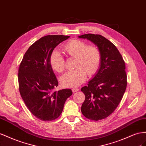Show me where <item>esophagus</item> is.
<instances>
[{
  "instance_id": "1",
  "label": "esophagus",
  "mask_w": 146,
  "mask_h": 146,
  "mask_svg": "<svg viewBox=\"0 0 146 146\" xmlns=\"http://www.w3.org/2000/svg\"><path fill=\"white\" fill-rule=\"evenodd\" d=\"M78 90H79V89H78V88H73L72 89V91H73V93L76 92H78Z\"/></svg>"
}]
</instances>
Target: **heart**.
<instances>
[{"label":"heart","mask_w":146,"mask_h":146,"mask_svg":"<svg viewBox=\"0 0 146 146\" xmlns=\"http://www.w3.org/2000/svg\"><path fill=\"white\" fill-rule=\"evenodd\" d=\"M67 54L76 58L75 70L68 71L60 77L61 84L65 87H76L86 80L87 73L93 75L98 70L101 61V54L94 46H87L84 41L72 40L64 46ZM49 63L52 68L58 72H62L65 68V60L60 52L54 49L49 57Z\"/></svg>","instance_id":"b5f03b06"}]
</instances>
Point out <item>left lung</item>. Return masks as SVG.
<instances>
[{"label": "left lung", "mask_w": 146, "mask_h": 146, "mask_svg": "<svg viewBox=\"0 0 146 146\" xmlns=\"http://www.w3.org/2000/svg\"><path fill=\"white\" fill-rule=\"evenodd\" d=\"M78 37L94 43L101 54L98 72L87 86L81 89L85 95L82 114L97 121L111 114L121 101L127 84L125 65L119 50L105 37L92 34Z\"/></svg>", "instance_id": "1"}]
</instances>
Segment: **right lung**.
Returning a JSON list of instances; mask_svg holds the SVG:
<instances>
[{
  "mask_svg": "<svg viewBox=\"0 0 146 146\" xmlns=\"http://www.w3.org/2000/svg\"><path fill=\"white\" fill-rule=\"evenodd\" d=\"M70 38L47 35L27 49L18 70L19 89L31 113L43 121H51L61 114L66 100L72 95L70 89L54 91L58 81L49 63L51 53L57 46Z\"/></svg>",
  "mask_w": 146,
  "mask_h": 146,
  "instance_id": "1",
  "label": "right lung"
}]
</instances>
